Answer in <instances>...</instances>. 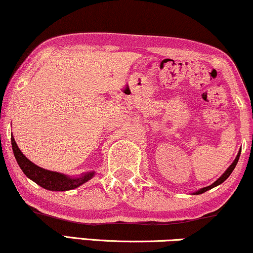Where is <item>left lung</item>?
Listing matches in <instances>:
<instances>
[{
  "label": "left lung",
  "instance_id": "obj_1",
  "mask_svg": "<svg viewBox=\"0 0 253 253\" xmlns=\"http://www.w3.org/2000/svg\"><path fill=\"white\" fill-rule=\"evenodd\" d=\"M241 150H242V149H239V152H238L237 156H236L235 161H233L232 164L230 165V167H229L228 169H226V170L224 171V174H223L222 176H220L219 178H217V181L213 182L212 184L208 185V187H204V188H202V189L197 190L196 193H194V194H195V195H200V194H203V193H206V191H208V190L212 189V188H213V187H216V185H218V184H220V183H223V182H224V181L226 180V178H228V177L230 176V174H231L232 170H233V169H235V167H236V165H237V162H238V160H239V156H241Z\"/></svg>",
  "mask_w": 253,
  "mask_h": 253
}]
</instances>
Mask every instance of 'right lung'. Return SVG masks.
I'll return each instance as SVG.
<instances>
[{"instance_id":"obj_1","label":"right lung","mask_w":253,"mask_h":253,"mask_svg":"<svg viewBox=\"0 0 253 253\" xmlns=\"http://www.w3.org/2000/svg\"><path fill=\"white\" fill-rule=\"evenodd\" d=\"M11 146L16 161H17L22 171L27 175V177L41 185L44 189L52 191L71 190L84 184L85 182L91 180L94 176V171H88L79 177H70L68 175L60 174V172L46 170V169L38 167L28 158H25V155L18 148L14 136H11Z\"/></svg>"}]
</instances>
